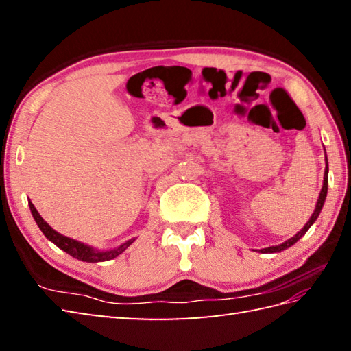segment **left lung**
Returning a JSON list of instances; mask_svg holds the SVG:
<instances>
[{"mask_svg":"<svg viewBox=\"0 0 351 351\" xmlns=\"http://www.w3.org/2000/svg\"><path fill=\"white\" fill-rule=\"evenodd\" d=\"M327 173H329V166H326V171H324V182H323V189H322V193H319V197H318V202H317V206H315V211L314 214H312V217L309 219V221L304 225V228L300 230V232H297L293 238H289L288 241H285L283 244H279V245H273V247H267V249H261V252L263 253H274V252H280V250H285L288 247H291L294 243H297L300 240V238L308 232V229L312 226V223H314L317 219L319 213H322V208L324 205V200H326V196H327Z\"/></svg>","mask_w":351,"mask_h":351,"instance_id":"obj_1","label":"left lung"}]
</instances>
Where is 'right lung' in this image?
<instances>
[{"label": "right lung", "mask_w": 351, "mask_h": 351, "mask_svg": "<svg viewBox=\"0 0 351 351\" xmlns=\"http://www.w3.org/2000/svg\"><path fill=\"white\" fill-rule=\"evenodd\" d=\"M29 205V210H32V214L33 217L37 223V226L40 228V230L43 232V235L48 238L49 241L54 243L57 247H60L62 250H64L66 253H69L71 256L77 258V259H81V261H86V263H101V261H108V259H113L116 256L121 255L122 252H125L126 249H128V245L132 244L134 240H130L126 241L125 244H122L121 247L117 249H113V250H107V252H99V250H95L92 249L90 245H86L83 243H80L77 240H72V238H68L64 237L62 234L56 232L54 229H52L47 221H45L40 214L37 213V210L34 208V205L32 202H28Z\"/></svg>", "instance_id": "1"}]
</instances>
